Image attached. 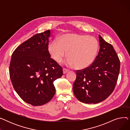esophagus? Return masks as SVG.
Instances as JSON below:
<instances>
[{
	"instance_id": "1",
	"label": "esophagus",
	"mask_w": 130,
	"mask_h": 130,
	"mask_svg": "<svg viewBox=\"0 0 130 130\" xmlns=\"http://www.w3.org/2000/svg\"><path fill=\"white\" fill-rule=\"evenodd\" d=\"M69 71V70L65 69V68H64V69H63V73L64 74H66L67 72H68Z\"/></svg>"
}]
</instances>
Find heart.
I'll use <instances>...</instances> for the list:
<instances>
[{
  "label": "heart",
  "mask_w": 130,
  "mask_h": 130,
  "mask_svg": "<svg viewBox=\"0 0 130 130\" xmlns=\"http://www.w3.org/2000/svg\"><path fill=\"white\" fill-rule=\"evenodd\" d=\"M99 43L96 39L80 34H69L59 41L53 40L48 46L53 58L58 63L69 57L66 64L76 69H84L90 66L96 56Z\"/></svg>",
  "instance_id": "b5f03b06"
}]
</instances>
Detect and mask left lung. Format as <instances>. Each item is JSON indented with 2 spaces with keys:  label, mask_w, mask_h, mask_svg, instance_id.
<instances>
[{
  "label": "left lung",
  "mask_w": 130,
  "mask_h": 130,
  "mask_svg": "<svg viewBox=\"0 0 130 130\" xmlns=\"http://www.w3.org/2000/svg\"><path fill=\"white\" fill-rule=\"evenodd\" d=\"M100 48L92 64L76 70L73 92L80 102L96 104L107 99L113 92L120 73V61L113 46L99 35Z\"/></svg>",
  "instance_id": "8db88e82"
}]
</instances>
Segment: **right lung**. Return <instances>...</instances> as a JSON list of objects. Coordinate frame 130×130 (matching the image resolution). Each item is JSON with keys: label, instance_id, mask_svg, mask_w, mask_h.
<instances>
[{"label": "right lung", "instance_id": "obj_1", "mask_svg": "<svg viewBox=\"0 0 130 130\" xmlns=\"http://www.w3.org/2000/svg\"><path fill=\"white\" fill-rule=\"evenodd\" d=\"M50 29L36 34L13 51L9 65L12 86L20 98L33 106L42 105L55 94L54 82L63 68L51 58Z\"/></svg>", "mask_w": 130, "mask_h": 130}]
</instances>
